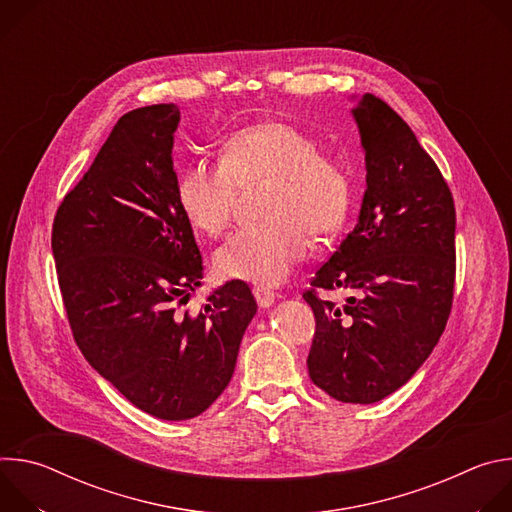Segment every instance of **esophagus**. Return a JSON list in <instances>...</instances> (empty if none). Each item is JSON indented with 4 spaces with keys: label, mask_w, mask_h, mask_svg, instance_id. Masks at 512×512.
<instances>
[{
    "label": "esophagus",
    "mask_w": 512,
    "mask_h": 512,
    "mask_svg": "<svg viewBox=\"0 0 512 512\" xmlns=\"http://www.w3.org/2000/svg\"><path fill=\"white\" fill-rule=\"evenodd\" d=\"M253 296H255V300H257V304L261 306V308H269L273 302H275V294L271 289H267V287H253Z\"/></svg>",
    "instance_id": "34e87169"
}]
</instances>
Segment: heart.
<instances>
[{
  "label": "heart",
  "instance_id": "heart-1",
  "mask_svg": "<svg viewBox=\"0 0 512 512\" xmlns=\"http://www.w3.org/2000/svg\"><path fill=\"white\" fill-rule=\"evenodd\" d=\"M267 182L261 210L269 221L241 227L214 255L223 277L277 285L320 239L336 237L352 208L346 168L320 154V143L296 125L263 121L233 131L218 162L196 160L178 176L176 196L188 223L221 235L239 192Z\"/></svg>",
  "mask_w": 512,
  "mask_h": 512
}]
</instances>
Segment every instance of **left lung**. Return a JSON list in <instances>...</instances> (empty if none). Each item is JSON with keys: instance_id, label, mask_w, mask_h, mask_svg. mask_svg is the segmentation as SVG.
<instances>
[{"instance_id": "left-lung-1", "label": "left lung", "mask_w": 512, "mask_h": 512, "mask_svg": "<svg viewBox=\"0 0 512 512\" xmlns=\"http://www.w3.org/2000/svg\"><path fill=\"white\" fill-rule=\"evenodd\" d=\"M367 162L358 223L316 271L304 300L316 332L308 373L342 403L403 387L446 330L456 281V208L411 127L367 93L352 109ZM348 288L336 307L317 291Z\"/></svg>"}]
</instances>
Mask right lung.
I'll return each mask as SVG.
<instances>
[{"label":"right lung","mask_w":512,"mask_h":512,"mask_svg":"<svg viewBox=\"0 0 512 512\" xmlns=\"http://www.w3.org/2000/svg\"><path fill=\"white\" fill-rule=\"evenodd\" d=\"M178 121L174 103L125 113L52 225L77 346L127 401L166 421L200 415L227 389L257 312L239 279L198 314L180 312L204 267L176 196Z\"/></svg>","instance_id":"1"}]
</instances>
